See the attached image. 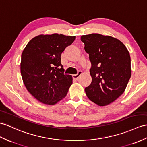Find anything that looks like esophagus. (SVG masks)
Instances as JSON below:
<instances>
[{"mask_svg": "<svg viewBox=\"0 0 147 147\" xmlns=\"http://www.w3.org/2000/svg\"><path fill=\"white\" fill-rule=\"evenodd\" d=\"M81 74H82V71H78V74H73V78L74 80H76L78 79V78H79Z\"/></svg>", "mask_w": 147, "mask_h": 147, "instance_id": "obj_1", "label": "esophagus"}]
</instances>
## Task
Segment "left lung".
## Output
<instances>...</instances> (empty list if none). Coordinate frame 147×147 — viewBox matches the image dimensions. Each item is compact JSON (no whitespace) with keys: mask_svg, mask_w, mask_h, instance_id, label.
Here are the masks:
<instances>
[{"mask_svg":"<svg viewBox=\"0 0 147 147\" xmlns=\"http://www.w3.org/2000/svg\"><path fill=\"white\" fill-rule=\"evenodd\" d=\"M89 54L91 83L85 88L88 98L99 106L113 103L124 93L131 77V59L120 40L100 34L81 37Z\"/></svg>","mask_w":147,"mask_h":147,"instance_id":"1","label":"left lung"}]
</instances>
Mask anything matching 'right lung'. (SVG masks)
Masks as SVG:
<instances>
[{"label":"right lung","instance_id":"right-lung-1","mask_svg":"<svg viewBox=\"0 0 147 147\" xmlns=\"http://www.w3.org/2000/svg\"><path fill=\"white\" fill-rule=\"evenodd\" d=\"M75 36L39 35L23 50L20 73L27 91L41 103L53 105L66 96L73 77L64 74L61 54Z\"/></svg>","mask_w":147,"mask_h":147}]
</instances>
